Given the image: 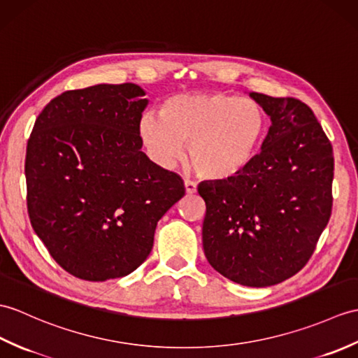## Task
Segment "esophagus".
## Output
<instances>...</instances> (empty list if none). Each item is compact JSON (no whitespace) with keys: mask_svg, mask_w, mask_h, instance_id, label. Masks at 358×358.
<instances>
[{"mask_svg":"<svg viewBox=\"0 0 358 358\" xmlns=\"http://www.w3.org/2000/svg\"><path fill=\"white\" fill-rule=\"evenodd\" d=\"M185 190H186V194H187V195H192V194H195V192H196V186H195V182H192V181H185Z\"/></svg>","mask_w":358,"mask_h":358,"instance_id":"34e87169","label":"esophagus"}]
</instances>
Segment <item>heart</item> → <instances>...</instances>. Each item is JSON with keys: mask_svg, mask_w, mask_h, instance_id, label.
Segmentation results:
<instances>
[{"mask_svg": "<svg viewBox=\"0 0 358 358\" xmlns=\"http://www.w3.org/2000/svg\"><path fill=\"white\" fill-rule=\"evenodd\" d=\"M138 134L152 159L169 168L189 145V162L199 177L230 181L250 168L267 134V117L253 101L226 93H181L148 111Z\"/></svg>", "mask_w": 358, "mask_h": 358, "instance_id": "1", "label": "heart"}]
</instances>
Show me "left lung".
<instances>
[{"label":"left lung","mask_w":358,"mask_h":358,"mask_svg":"<svg viewBox=\"0 0 358 358\" xmlns=\"http://www.w3.org/2000/svg\"><path fill=\"white\" fill-rule=\"evenodd\" d=\"M271 124L250 168L230 181H203V248L224 278L270 287L301 271L332 207V146L308 105L250 93Z\"/></svg>","instance_id":"1"}]
</instances>
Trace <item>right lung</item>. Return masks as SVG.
I'll return each instance as SVG.
<instances>
[{"label":"right lung","instance_id":"right-lung-1","mask_svg":"<svg viewBox=\"0 0 358 358\" xmlns=\"http://www.w3.org/2000/svg\"><path fill=\"white\" fill-rule=\"evenodd\" d=\"M145 94L136 84L65 91L33 127L26 155L31 227L79 279L102 282L138 268L157 222L185 195L177 173L141 151Z\"/></svg>","mask_w":358,"mask_h":358}]
</instances>
